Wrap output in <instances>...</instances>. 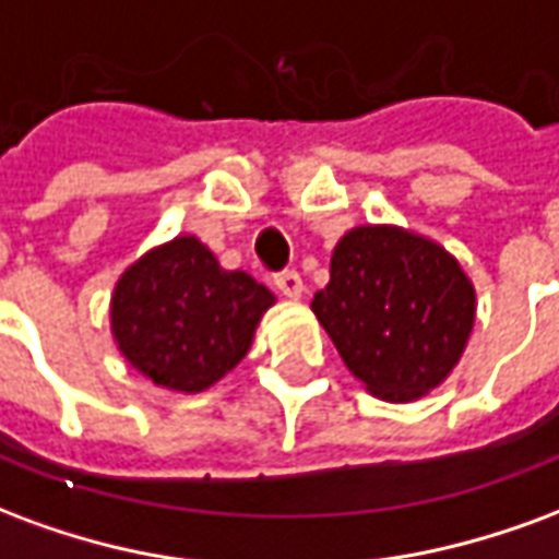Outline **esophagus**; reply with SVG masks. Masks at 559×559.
I'll list each match as a JSON object with an SVG mask.
<instances>
[{
    "label": "esophagus",
    "instance_id": "1",
    "mask_svg": "<svg viewBox=\"0 0 559 559\" xmlns=\"http://www.w3.org/2000/svg\"><path fill=\"white\" fill-rule=\"evenodd\" d=\"M275 287H278L287 299H299L305 290V284H302V275L296 272V269H284V272H278L275 275Z\"/></svg>",
    "mask_w": 559,
    "mask_h": 559
}]
</instances>
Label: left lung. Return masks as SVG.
I'll return each instance as SVG.
<instances>
[{
  "label": "left lung",
  "mask_w": 559,
  "mask_h": 559,
  "mask_svg": "<svg viewBox=\"0 0 559 559\" xmlns=\"http://www.w3.org/2000/svg\"><path fill=\"white\" fill-rule=\"evenodd\" d=\"M311 311L374 399L416 401L452 374L476 323V290L443 245L368 224L341 236Z\"/></svg>",
  "instance_id": "1"
}]
</instances>
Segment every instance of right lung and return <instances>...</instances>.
Instances as JSON below:
<instances>
[{
  "instance_id": "right-lung-1",
  "label": "right lung",
  "mask_w": 559,
  "mask_h": 559,
  "mask_svg": "<svg viewBox=\"0 0 559 559\" xmlns=\"http://www.w3.org/2000/svg\"><path fill=\"white\" fill-rule=\"evenodd\" d=\"M272 305L248 272H227L197 236H176L116 281L110 329L128 365L155 386L203 392L242 362Z\"/></svg>"
}]
</instances>
